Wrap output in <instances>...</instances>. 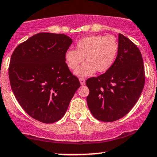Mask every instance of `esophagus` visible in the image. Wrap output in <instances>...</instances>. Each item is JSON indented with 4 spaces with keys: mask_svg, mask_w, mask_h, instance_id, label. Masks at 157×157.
<instances>
[{
    "mask_svg": "<svg viewBox=\"0 0 157 157\" xmlns=\"http://www.w3.org/2000/svg\"><path fill=\"white\" fill-rule=\"evenodd\" d=\"M79 80H80V84L82 85V86H84L85 83H86V79L83 78V77H80V78L79 79Z\"/></svg>",
    "mask_w": 157,
    "mask_h": 157,
    "instance_id": "esophagus-1",
    "label": "esophagus"
}]
</instances>
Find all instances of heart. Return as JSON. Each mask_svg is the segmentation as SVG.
<instances>
[{
	"instance_id": "1",
	"label": "heart",
	"mask_w": 157,
	"mask_h": 157,
	"mask_svg": "<svg viewBox=\"0 0 157 157\" xmlns=\"http://www.w3.org/2000/svg\"><path fill=\"white\" fill-rule=\"evenodd\" d=\"M118 43L113 36L90 35L78 41L76 50L68 49L64 55L65 62L71 70H75L84 59L87 61L75 71L78 77H87L97 71L104 73L109 71L116 60Z\"/></svg>"
}]
</instances>
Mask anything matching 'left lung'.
<instances>
[{"instance_id":"8db88e82","label":"left lung","mask_w":157,"mask_h":157,"mask_svg":"<svg viewBox=\"0 0 157 157\" xmlns=\"http://www.w3.org/2000/svg\"><path fill=\"white\" fill-rule=\"evenodd\" d=\"M118 53L109 71L91 77L86 84L89 89L86 100L97 120L113 122L123 117L140 98L145 85V68L137 46L119 34Z\"/></svg>"}]
</instances>
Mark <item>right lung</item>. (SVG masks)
<instances>
[{"label": "right lung", "mask_w": 157, "mask_h": 157, "mask_svg": "<svg viewBox=\"0 0 157 157\" xmlns=\"http://www.w3.org/2000/svg\"><path fill=\"white\" fill-rule=\"evenodd\" d=\"M72 40L63 34H36L14 50L9 66L11 88L22 109L32 118L60 120L80 86L65 62Z\"/></svg>", "instance_id": "obj_1"}]
</instances>
